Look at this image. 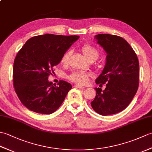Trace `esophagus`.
Masks as SVG:
<instances>
[{
    "label": "esophagus",
    "instance_id": "esophagus-1",
    "mask_svg": "<svg viewBox=\"0 0 152 152\" xmlns=\"http://www.w3.org/2000/svg\"><path fill=\"white\" fill-rule=\"evenodd\" d=\"M74 87H75V88H80V89H84L85 88L83 86H79V85H77V84L74 85Z\"/></svg>",
    "mask_w": 152,
    "mask_h": 152
}]
</instances>
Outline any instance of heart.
Segmentation results:
<instances>
[{
  "mask_svg": "<svg viewBox=\"0 0 152 152\" xmlns=\"http://www.w3.org/2000/svg\"><path fill=\"white\" fill-rule=\"evenodd\" d=\"M82 51L85 56L89 60L91 59H96L99 57V51L94 47L89 44H84L82 46ZM70 55V51H67L63 54L61 58V63L66 64L69 61ZM91 76V73L86 72L84 71H74L69 75L67 76V78L71 82H72L79 85H84L88 83L89 78Z\"/></svg>",
  "mask_w": 152,
  "mask_h": 152,
  "instance_id": "obj_1",
  "label": "heart"
}]
</instances>
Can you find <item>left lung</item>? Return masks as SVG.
Instances as JSON below:
<instances>
[{"mask_svg":"<svg viewBox=\"0 0 152 152\" xmlns=\"http://www.w3.org/2000/svg\"><path fill=\"white\" fill-rule=\"evenodd\" d=\"M95 39L107 54L104 69L95 80L96 84L106 83V88L103 91L95 88L96 96L91 105L102 115L117 114L127 107L138 90V57L127 42L120 37L99 34L95 35Z\"/></svg>","mask_w":152,"mask_h":152,"instance_id":"8db88e82","label":"left lung"}]
</instances>
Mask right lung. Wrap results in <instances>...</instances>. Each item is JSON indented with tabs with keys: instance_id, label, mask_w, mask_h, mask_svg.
Masks as SVG:
<instances>
[{
	"instance_id": "add662e5",
	"label": "right lung",
	"mask_w": 152,
	"mask_h": 152,
	"mask_svg": "<svg viewBox=\"0 0 152 152\" xmlns=\"http://www.w3.org/2000/svg\"><path fill=\"white\" fill-rule=\"evenodd\" d=\"M79 38L39 35L31 38L19 50L14 63L13 80L16 94L25 107L43 114H52L60 107L72 86L63 80L58 86L53 84L48 76Z\"/></svg>"
}]
</instances>
